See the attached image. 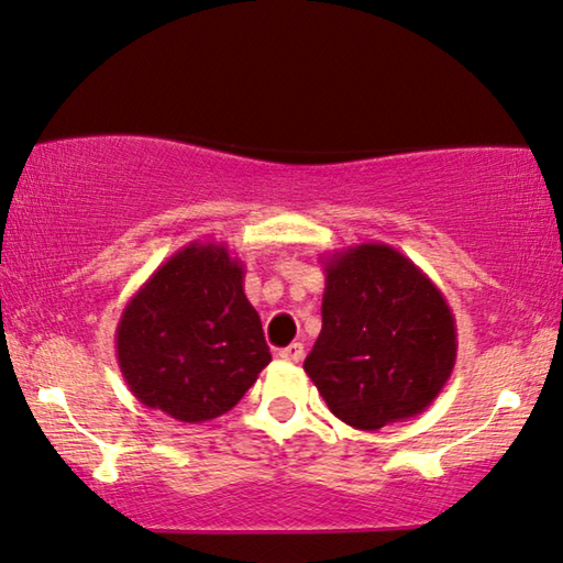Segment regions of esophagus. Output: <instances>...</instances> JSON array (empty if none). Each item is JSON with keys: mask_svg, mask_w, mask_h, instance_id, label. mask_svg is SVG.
<instances>
[{"mask_svg": "<svg viewBox=\"0 0 563 563\" xmlns=\"http://www.w3.org/2000/svg\"><path fill=\"white\" fill-rule=\"evenodd\" d=\"M279 356L284 358V362H301V356H303V344H289V346H284L282 352H279Z\"/></svg>", "mask_w": 563, "mask_h": 563, "instance_id": "34e87169", "label": "esophagus"}]
</instances>
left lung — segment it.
<instances>
[{
	"mask_svg": "<svg viewBox=\"0 0 563 563\" xmlns=\"http://www.w3.org/2000/svg\"><path fill=\"white\" fill-rule=\"evenodd\" d=\"M321 334L303 372L336 419L362 431L421 413L456 364L444 294L389 244L324 256Z\"/></svg>",
	"mask_w": 563,
	"mask_h": 563,
	"instance_id": "1",
	"label": "left lung"
}]
</instances>
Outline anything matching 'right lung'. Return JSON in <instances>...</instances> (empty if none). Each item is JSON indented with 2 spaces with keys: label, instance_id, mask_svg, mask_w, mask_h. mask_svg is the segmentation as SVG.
Wrapping results in <instances>:
<instances>
[{
  "label": "right lung",
  "instance_id": "1",
  "mask_svg": "<svg viewBox=\"0 0 563 563\" xmlns=\"http://www.w3.org/2000/svg\"><path fill=\"white\" fill-rule=\"evenodd\" d=\"M114 342L129 391L187 423L227 413L272 362L244 264L219 242L172 254L129 299Z\"/></svg>",
  "mask_w": 563,
  "mask_h": 563
}]
</instances>
